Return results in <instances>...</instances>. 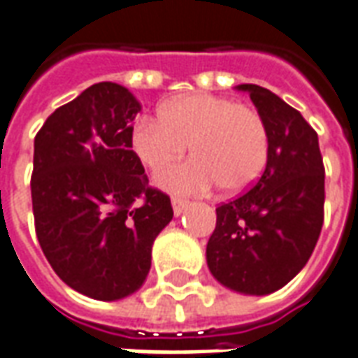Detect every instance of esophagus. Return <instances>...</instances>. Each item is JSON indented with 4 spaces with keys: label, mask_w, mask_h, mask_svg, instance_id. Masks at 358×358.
Masks as SVG:
<instances>
[{
    "label": "esophagus",
    "mask_w": 358,
    "mask_h": 358,
    "mask_svg": "<svg viewBox=\"0 0 358 358\" xmlns=\"http://www.w3.org/2000/svg\"><path fill=\"white\" fill-rule=\"evenodd\" d=\"M187 207H189V201H187V199H182V197H172V210H174V215H176V217H180Z\"/></svg>",
    "instance_id": "34e87169"
}]
</instances>
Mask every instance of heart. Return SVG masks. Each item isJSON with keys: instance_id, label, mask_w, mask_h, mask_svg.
<instances>
[{"instance_id": "b5f03b06", "label": "heart", "mask_w": 358, "mask_h": 358, "mask_svg": "<svg viewBox=\"0 0 358 358\" xmlns=\"http://www.w3.org/2000/svg\"><path fill=\"white\" fill-rule=\"evenodd\" d=\"M161 117L145 115L132 128L130 145L141 163L163 171L192 145L195 159L159 174V184L178 194H203L220 186L241 194L263 176L270 132L261 110L226 95L194 92L172 97Z\"/></svg>"}]
</instances>
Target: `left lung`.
I'll return each instance as SVG.
<instances>
[{"label": "left lung", "instance_id": "obj_1", "mask_svg": "<svg viewBox=\"0 0 358 358\" xmlns=\"http://www.w3.org/2000/svg\"><path fill=\"white\" fill-rule=\"evenodd\" d=\"M266 120L270 157L245 194L217 207L207 243L213 276L234 292L266 295L297 276L324 222V163L318 136L270 90L241 84Z\"/></svg>", "mask_w": 358, "mask_h": 358}]
</instances>
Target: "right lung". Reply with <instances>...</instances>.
Masks as SVG:
<instances>
[{"mask_svg":"<svg viewBox=\"0 0 358 358\" xmlns=\"http://www.w3.org/2000/svg\"><path fill=\"white\" fill-rule=\"evenodd\" d=\"M140 110L124 86L99 82L51 113L34 138L40 248L66 285L97 301L140 289L153 241L174 215L130 145Z\"/></svg>","mask_w":358,"mask_h":358,"instance_id":"obj_1","label":"right lung"}]
</instances>
